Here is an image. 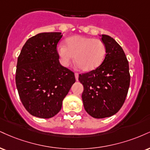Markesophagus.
Masks as SVG:
<instances>
[{
    "label": "esophagus",
    "instance_id": "1",
    "mask_svg": "<svg viewBox=\"0 0 150 150\" xmlns=\"http://www.w3.org/2000/svg\"><path fill=\"white\" fill-rule=\"evenodd\" d=\"M78 76H79L78 73H75V80H76V81L78 80Z\"/></svg>",
    "mask_w": 150,
    "mask_h": 150
}]
</instances>
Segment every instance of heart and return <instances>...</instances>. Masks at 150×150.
I'll return each instance as SVG.
<instances>
[{
  "mask_svg": "<svg viewBox=\"0 0 150 150\" xmlns=\"http://www.w3.org/2000/svg\"><path fill=\"white\" fill-rule=\"evenodd\" d=\"M57 53L64 67L69 66L75 57V62L81 69L90 71L102 64L106 54V47L99 39L75 35L66 39V45H59Z\"/></svg>",
  "mask_w": 150,
  "mask_h": 150,
  "instance_id": "obj_1",
  "label": "heart"
}]
</instances>
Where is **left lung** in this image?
Returning <instances> with one entry per match:
<instances>
[{"label": "left lung", "instance_id": "8db88e82", "mask_svg": "<svg viewBox=\"0 0 150 150\" xmlns=\"http://www.w3.org/2000/svg\"><path fill=\"white\" fill-rule=\"evenodd\" d=\"M106 54L101 65L80 74L84 86L82 98L86 112L96 119L112 116L125 101L130 84L129 62L123 49L115 39L102 35Z\"/></svg>", "mask_w": 150, "mask_h": 150}]
</instances>
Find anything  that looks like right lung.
<instances>
[{
	"mask_svg": "<svg viewBox=\"0 0 150 150\" xmlns=\"http://www.w3.org/2000/svg\"><path fill=\"white\" fill-rule=\"evenodd\" d=\"M62 36L59 32L37 34L26 41L18 57L15 81L19 98L36 117L55 116L75 82L73 72L59 63L57 46Z\"/></svg>",
	"mask_w": 150,
	"mask_h": 150,
	"instance_id": "add662e5",
	"label": "right lung"
}]
</instances>
